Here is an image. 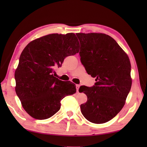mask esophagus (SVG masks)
Listing matches in <instances>:
<instances>
[{"instance_id": "1", "label": "esophagus", "mask_w": 147, "mask_h": 147, "mask_svg": "<svg viewBox=\"0 0 147 147\" xmlns=\"http://www.w3.org/2000/svg\"><path fill=\"white\" fill-rule=\"evenodd\" d=\"M79 88H80V85H79V84H76V89H77V92H78Z\"/></svg>"}]
</instances>
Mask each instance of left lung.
Masks as SVG:
<instances>
[{
	"mask_svg": "<svg viewBox=\"0 0 147 147\" xmlns=\"http://www.w3.org/2000/svg\"><path fill=\"white\" fill-rule=\"evenodd\" d=\"M82 64L96 78L92 87L82 86L80 92L87 96L81 112L87 120L102 124L121 111L131 90V66L127 55L117 42L105 34L77 33Z\"/></svg>",
	"mask_w": 147,
	"mask_h": 147,
	"instance_id": "1",
	"label": "left lung"
}]
</instances>
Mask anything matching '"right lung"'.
<instances>
[{
	"label": "right lung",
	"mask_w": 147,
	"mask_h": 147,
	"mask_svg": "<svg viewBox=\"0 0 147 147\" xmlns=\"http://www.w3.org/2000/svg\"><path fill=\"white\" fill-rule=\"evenodd\" d=\"M74 33L52 34L30 42L21 53L15 71L16 93L23 107L37 119L51 117L59 110L61 100L76 92L74 84L64 82L53 73L67 56L79 51Z\"/></svg>",
	"instance_id": "1"
}]
</instances>
